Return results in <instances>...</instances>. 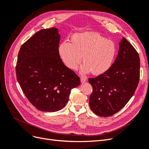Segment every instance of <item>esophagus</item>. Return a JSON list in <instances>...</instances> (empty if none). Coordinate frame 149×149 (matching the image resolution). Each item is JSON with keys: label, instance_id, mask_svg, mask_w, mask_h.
Here are the masks:
<instances>
[{"label": "esophagus", "instance_id": "esophagus-1", "mask_svg": "<svg viewBox=\"0 0 149 149\" xmlns=\"http://www.w3.org/2000/svg\"><path fill=\"white\" fill-rule=\"evenodd\" d=\"M87 81V78L86 76H81V81L82 83H84L85 82H86Z\"/></svg>", "mask_w": 149, "mask_h": 149}]
</instances>
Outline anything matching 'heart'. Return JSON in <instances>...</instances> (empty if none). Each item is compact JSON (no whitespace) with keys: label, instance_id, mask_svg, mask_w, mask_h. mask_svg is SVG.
<instances>
[{"label":"heart","instance_id":"1","mask_svg":"<svg viewBox=\"0 0 149 149\" xmlns=\"http://www.w3.org/2000/svg\"><path fill=\"white\" fill-rule=\"evenodd\" d=\"M58 53L63 63L72 70H76L82 60V73L92 71L100 75L111 67L116 55V47L111 40L95 33H76L70 43L64 42L58 47Z\"/></svg>","mask_w":149,"mask_h":149}]
</instances>
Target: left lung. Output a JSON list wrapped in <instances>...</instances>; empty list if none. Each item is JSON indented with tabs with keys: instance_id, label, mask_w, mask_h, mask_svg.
I'll return each instance as SVG.
<instances>
[{
	"instance_id": "obj_1",
	"label": "left lung",
	"mask_w": 149,
	"mask_h": 149,
	"mask_svg": "<svg viewBox=\"0 0 149 149\" xmlns=\"http://www.w3.org/2000/svg\"><path fill=\"white\" fill-rule=\"evenodd\" d=\"M140 79V58L136 49L124 37L118 55L106 73L89 78L93 86L89 106L94 113L109 117L119 112L132 97Z\"/></svg>"
}]
</instances>
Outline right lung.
I'll return each instance as SVG.
<instances>
[{
    "mask_svg": "<svg viewBox=\"0 0 149 149\" xmlns=\"http://www.w3.org/2000/svg\"><path fill=\"white\" fill-rule=\"evenodd\" d=\"M58 29H42L20 47L15 68L17 81L30 102L43 112H56L68 101L80 79L60 57Z\"/></svg>",
    "mask_w": 149,
    "mask_h": 149,
    "instance_id": "1",
    "label": "right lung"
}]
</instances>
